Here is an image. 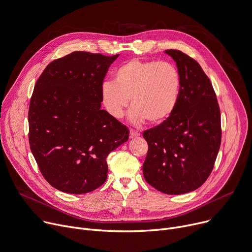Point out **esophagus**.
Masks as SVG:
<instances>
[{
	"instance_id": "esophagus-1",
	"label": "esophagus",
	"mask_w": 252,
	"mask_h": 252,
	"mask_svg": "<svg viewBox=\"0 0 252 252\" xmlns=\"http://www.w3.org/2000/svg\"><path fill=\"white\" fill-rule=\"evenodd\" d=\"M141 133L139 131H136L134 129H130L129 130V136L132 139V138H138V136H140Z\"/></svg>"
}]
</instances>
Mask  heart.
I'll list each match as a JSON object with an SVG mask.
<instances>
[{"label":"heart","instance_id":"1","mask_svg":"<svg viewBox=\"0 0 252 252\" xmlns=\"http://www.w3.org/2000/svg\"><path fill=\"white\" fill-rule=\"evenodd\" d=\"M182 78L170 62L131 59L114 72V82L105 81L100 88L101 102L113 119H122L129 105L130 121L140 125H158L174 112L181 93Z\"/></svg>","mask_w":252,"mask_h":252}]
</instances>
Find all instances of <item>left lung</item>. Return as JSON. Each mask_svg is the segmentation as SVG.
<instances>
[{"mask_svg": "<svg viewBox=\"0 0 252 252\" xmlns=\"http://www.w3.org/2000/svg\"><path fill=\"white\" fill-rule=\"evenodd\" d=\"M165 52L180 71L181 93L170 118L143 133L149 146L143 172L158 191L180 195L198 189L211 174L221 144V116L199 63L180 50Z\"/></svg>", "mask_w": 252, "mask_h": 252, "instance_id": "obj_1", "label": "left lung"}]
</instances>
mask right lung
Here are the masks:
<instances>
[{
    "mask_svg": "<svg viewBox=\"0 0 252 252\" xmlns=\"http://www.w3.org/2000/svg\"><path fill=\"white\" fill-rule=\"evenodd\" d=\"M119 57L75 51L52 61L29 105V144L43 177L55 189L85 194L107 177L106 157L128 140L127 127L101 109L100 88Z\"/></svg>",
    "mask_w": 252,
    "mask_h": 252,
    "instance_id": "1",
    "label": "right lung"
}]
</instances>
